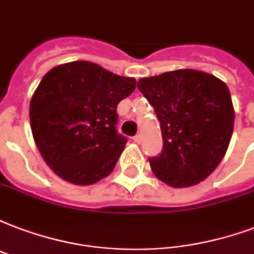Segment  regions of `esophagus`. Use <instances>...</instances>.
<instances>
[{"mask_svg": "<svg viewBox=\"0 0 254 254\" xmlns=\"http://www.w3.org/2000/svg\"><path fill=\"white\" fill-rule=\"evenodd\" d=\"M132 139H134L135 143H140V140H142V136H140V134H138V135H135Z\"/></svg>", "mask_w": 254, "mask_h": 254, "instance_id": "1", "label": "esophagus"}]
</instances>
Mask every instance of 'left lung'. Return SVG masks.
<instances>
[{"mask_svg": "<svg viewBox=\"0 0 254 254\" xmlns=\"http://www.w3.org/2000/svg\"><path fill=\"white\" fill-rule=\"evenodd\" d=\"M161 123L163 150L150 158L152 173L171 188H189L220 165L233 134L228 85L195 69H178L138 81Z\"/></svg>", "mask_w": 254, "mask_h": 254, "instance_id": "obj_1", "label": "left lung"}]
</instances>
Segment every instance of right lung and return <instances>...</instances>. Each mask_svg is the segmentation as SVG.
<instances>
[{"instance_id":"add662e5","label":"right lung","mask_w":254,"mask_h":254,"mask_svg":"<svg viewBox=\"0 0 254 254\" xmlns=\"http://www.w3.org/2000/svg\"><path fill=\"white\" fill-rule=\"evenodd\" d=\"M136 80L91 62L57 65L30 100V128L47 165L66 182L87 186L110 174L127 139L118 134L116 107Z\"/></svg>"}]
</instances>
